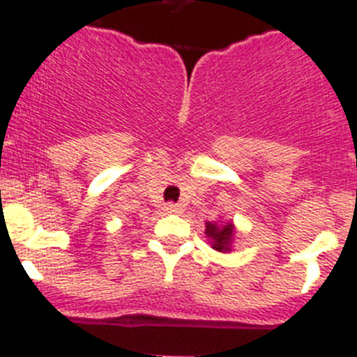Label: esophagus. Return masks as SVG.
Returning <instances> with one entry per match:
<instances>
[{
    "mask_svg": "<svg viewBox=\"0 0 357 357\" xmlns=\"http://www.w3.org/2000/svg\"><path fill=\"white\" fill-rule=\"evenodd\" d=\"M164 211L168 214H181L184 209H182V206H178V204H168V206L164 207Z\"/></svg>",
    "mask_w": 357,
    "mask_h": 357,
    "instance_id": "34e87169",
    "label": "esophagus"
}]
</instances>
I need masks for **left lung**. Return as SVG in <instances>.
Segmentation results:
<instances>
[{
	"mask_svg": "<svg viewBox=\"0 0 357 357\" xmlns=\"http://www.w3.org/2000/svg\"><path fill=\"white\" fill-rule=\"evenodd\" d=\"M206 238L209 241L211 248L222 254H230L234 248V238H236V225L234 222H207L206 223Z\"/></svg>",
	"mask_w": 357,
	"mask_h": 357,
	"instance_id": "left-lung-1",
	"label": "left lung"
}]
</instances>
